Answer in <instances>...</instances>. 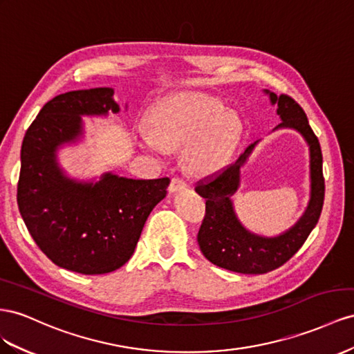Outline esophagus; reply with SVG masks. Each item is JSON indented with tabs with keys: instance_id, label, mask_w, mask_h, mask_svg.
<instances>
[{
	"instance_id": "esophagus-1",
	"label": "esophagus",
	"mask_w": 354,
	"mask_h": 354,
	"mask_svg": "<svg viewBox=\"0 0 354 354\" xmlns=\"http://www.w3.org/2000/svg\"><path fill=\"white\" fill-rule=\"evenodd\" d=\"M186 186H187V183L183 177H174L169 183V192H177V190L186 189Z\"/></svg>"
}]
</instances>
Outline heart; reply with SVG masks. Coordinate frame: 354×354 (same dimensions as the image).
<instances>
[{"mask_svg":"<svg viewBox=\"0 0 354 354\" xmlns=\"http://www.w3.org/2000/svg\"><path fill=\"white\" fill-rule=\"evenodd\" d=\"M142 145L151 150L186 149L185 160L195 174L214 173L231 156L240 120L225 104L203 93H177L158 102L149 118Z\"/></svg>","mask_w":354,"mask_h":354,"instance_id":"b5f03b06","label":"heart"}]
</instances>
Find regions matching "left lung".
Instances as JSON below:
<instances>
[{"label":"left lung","mask_w":354,"mask_h":354,"mask_svg":"<svg viewBox=\"0 0 354 354\" xmlns=\"http://www.w3.org/2000/svg\"><path fill=\"white\" fill-rule=\"evenodd\" d=\"M272 104H279L280 127L299 131L311 151V201L304 217L290 231L275 238H262L247 232L236 221L231 196L240 183V168L253 147L248 146L235 162L196 181L195 190L205 198V216L198 232V244L207 259L221 268L241 274H265L280 268L299 250L317 225L323 201L324 177L319 138L313 132L307 114L292 97L270 93Z\"/></svg>","instance_id":"left-lung-1"}]
</instances>
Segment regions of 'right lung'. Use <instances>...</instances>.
<instances>
[{"label":"right lung","instance_id":"add662e5","mask_svg":"<svg viewBox=\"0 0 354 354\" xmlns=\"http://www.w3.org/2000/svg\"><path fill=\"white\" fill-rule=\"evenodd\" d=\"M107 111H119L110 88L61 93L44 104L21 149L17 205L28 231L53 263L86 275L116 271L129 261L169 185L168 177L106 174L83 185L62 176L56 149L80 136L82 114Z\"/></svg>","mask_w":354,"mask_h":354}]
</instances>
